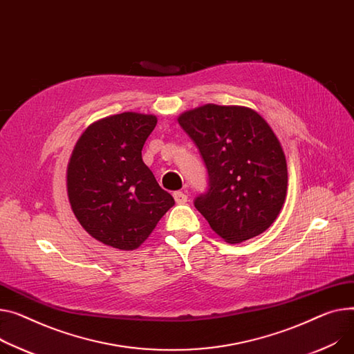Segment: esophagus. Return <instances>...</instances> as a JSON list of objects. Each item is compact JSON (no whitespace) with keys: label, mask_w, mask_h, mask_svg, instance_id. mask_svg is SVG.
Listing matches in <instances>:
<instances>
[{"label":"esophagus","mask_w":354,"mask_h":354,"mask_svg":"<svg viewBox=\"0 0 354 354\" xmlns=\"http://www.w3.org/2000/svg\"><path fill=\"white\" fill-rule=\"evenodd\" d=\"M174 199H175V202H176L178 205H183V203L187 202V196H186L183 192H179V191L174 194Z\"/></svg>","instance_id":"1"}]
</instances>
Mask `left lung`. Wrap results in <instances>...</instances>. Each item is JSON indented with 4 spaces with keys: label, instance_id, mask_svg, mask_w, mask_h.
<instances>
[{
    "label": "left lung",
    "instance_id": "left-lung-1",
    "mask_svg": "<svg viewBox=\"0 0 354 354\" xmlns=\"http://www.w3.org/2000/svg\"><path fill=\"white\" fill-rule=\"evenodd\" d=\"M198 145L209 189L195 201L218 236L242 243L279 216L288 194V163L280 140L254 109L206 104L178 116Z\"/></svg>",
    "mask_w": 354,
    "mask_h": 354
}]
</instances>
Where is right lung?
Listing matches in <instances>:
<instances>
[{"mask_svg":"<svg viewBox=\"0 0 354 354\" xmlns=\"http://www.w3.org/2000/svg\"><path fill=\"white\" fill-rule=\"evenodd\" d=\"M152 113L122 112L92 122L66 167V194L77 221L101 243L135 250L175 201L142 160Z\"/></svg>","mask_w":354,"mask_h":354,"instance_id":"right-lung-1","label":"right lung"}]
</instances>
